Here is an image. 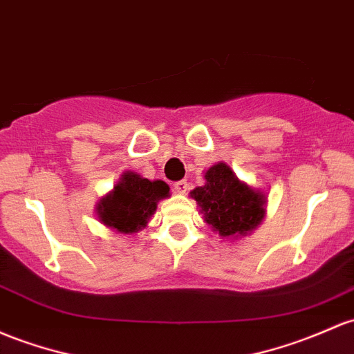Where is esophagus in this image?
I'll return each mask as SVG.
<instances>
[{
    "label": "esophagus",
    "mask_w": 354,
    "mask_h": 354,
    "mask_svg": "<svg viewBox=\"0 0 354 354\" xmlns=\"http://www.w3.org/2000/svg\"><path fill=\"white\" fill-rule=\"evenodd\" d=\"M188 181L181 180V181H176V183L173 185V192L178 193V195H185L186 192H188Z\"/></svg>",
    "instance_id": "34e87169"
}]
</instances>
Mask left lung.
Segmentation results:
<instances>
[{"mask_svg":"<svg viewBox=\"0 0 354 354\" xmlns=\"http://www.w3.org/2000/svg\"><path fill=\"white\" fill-rule=\"evenodd\" d=\"M205 223L221 239L250 235L266 218L267 196L239 180L227 162L220 161L205 171V185L189 192Z\"/></svg>","mask_w":354,"mask_h":354,"instance_id":"1","label":"left lung"}]
</instances>
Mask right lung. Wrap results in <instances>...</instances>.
Instances as JSON below:
<instances>
[{"instance_id":"add662e5","label":"right lung","mask_w":354,"mask_h":354,"mask_svg":"<svg viewBox=\"0 0 354 354\" xmlns=\"http://www.w3.org/2000/svg\"><path fill=\"white\" fill-rule=\"evenodd\" d=\"M169 196L161 180H147L134 171H124L118 185L95 205L97 218L119 234H138L156 212L158 203Z\"/></svg>"}]
</instances>
